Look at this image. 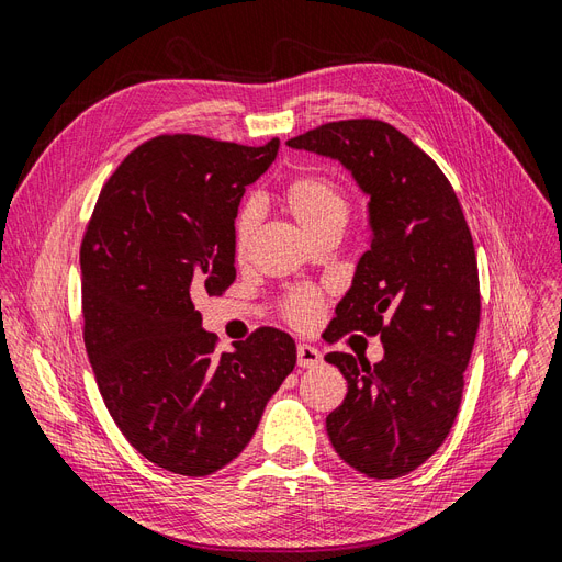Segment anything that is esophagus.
<instances>
[{
    "label": "esophagus",
    "instance_id": "esophagus-1",
    "mask_svg": "<svg viewBox=\"0 0 562 562\" xmlns=\"http://www.w3.org/2000/svg\"><path fill=\"white\" fill-rule=\"evenodd\" d=\"M321 363V351L310 347V345H300L297 347V366L300 368H314Z\"/></svg>",
    "mask_w": 562,
    "mask_h": 562
}]
</instances>
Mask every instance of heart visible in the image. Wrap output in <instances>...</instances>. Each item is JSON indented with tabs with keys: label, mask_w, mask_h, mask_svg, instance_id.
Segmentation results:
<instances>
[{
	"label": "heart",
	"mask_w": 562,
	"mask_h": 562,
	"mask_svg": "<svg viewBox=\"0 0 562 562\" xmlns=\"http://www.w3.org/2000/svg\"><path fill=\"white\" fill-rule=\"evenodd\" d=\"M285 209L295 217V223L316 236L321 229L347 223V199L339 192V187L328 178L318 176H300L283 192ZM262 206L258 199H248L236 213L234 220V250L244 255L248 250L250 236L260 223ZM321 295L314 291H297L285 302V318L295 326H312L321 314Z\"/></svg>",
	"instance_id": "1"
}]
</instances>
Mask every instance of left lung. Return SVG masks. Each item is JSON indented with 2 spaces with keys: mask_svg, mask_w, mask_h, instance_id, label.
<instances>
[{
  "mask_svg": "<svg viewBox=\"0 0 562 562\" xmlns=\"http://www.w3.org/2000/svg\"><path fill=\"white\" fill-rule=\"evenodd\" d=\"M285 145L339 161L370 199V248L335 307L330 339L380 335L384 359L326 356L347 380L326 429L349 467L398 479L443 446L462 403L481 321L469 225L436 161L378 119L333 122Z\"/></svg>",
  "mask_w": 562,
  "mask_h": 562,
  "instance_id": "8db88e82",
  "label": "left lung"
}]
</instances>
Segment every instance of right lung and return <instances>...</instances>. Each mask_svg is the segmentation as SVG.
<instances>
[{
    "mask_svg": "<svg viewBox=\"0 0 562 562\" xmlns=\"http://www.w3.org/2000/svg\"><path fill=\"white\" fill-rule=\"evenodd\" d=\"M277 151V138L159 135L105 182L83 234V345L100 396L128 443L166 471L227 467L295 368V339L277 328L215 353L196 310L234 283V220Z\"/></svg>",
    "mask_w": 562,
    "mask_h": 562,
    "instance_id": "1",
    "label": "right lung"
}]
</instances>
